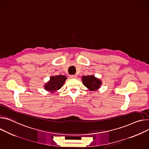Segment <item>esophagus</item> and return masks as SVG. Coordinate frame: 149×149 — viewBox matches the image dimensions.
<instances>
[{"label": "esophagus", "instance_id": "esophagus-1", "mask_svg": "<svg viewBox=\"0 0 149 149\" xmlns=\"http://www.w3.org/2000/svg\"><path fill=\"white\" fill-rule=\"evenodd\" d=\"M70 77L71 78H75L77 77V76L75 75H70Z\"/></svg>", "mask_w": 149, "mask_h": 149}]
</instances>
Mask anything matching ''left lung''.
<instances>
[{"instance_id":"1","label":"left lung","mask_w":149,"mask_h":149,"mask_svg":"<svg viewBox=\"0 0 149 149\" xmlns=\"http://www.w3.org/2000/svg\"><path fill=\"white\" fill-rule=\"evenodd\" d=\"M83 84L90 91L97 90L102 84L100 79L96 78L94 75H87L82 77Z\"/></svg>"}]
</instances>
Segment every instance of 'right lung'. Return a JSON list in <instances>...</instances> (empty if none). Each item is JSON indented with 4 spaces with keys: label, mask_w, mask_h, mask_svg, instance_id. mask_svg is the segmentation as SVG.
I'll list each match as a JSON object with an SVG mask.
<instances>
[{
    "label": "right lung",
    "mask_w": 149,
    "mask_h": 149,
    "mask_svg": "<svg viewBox=\"0 0 149 149\" xmlns=\"http://www.w3.org/2000/svg\"><path fill=\"white\" fill-rule=\"evenodd\" d=\"M66 77L65 75L52 76L50 78V81L45 85V88L47 91L50 92H55L60 89L64 84Z\"/></svg>",
    "instance_id": "obj_1"
}]
</instances>
